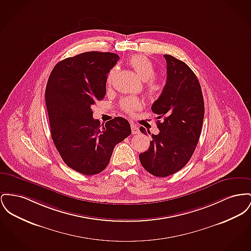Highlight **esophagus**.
Masks as SVG:
<instances>
[{
  "instance_id": "esophagus-1",
  "label": "esophagus",
  "mask_w": 251,
  "mask_h": 251,
  "mask_svg": "<svg viewBox=\"0 0 251 251\" xmlns=\"http://www.w3.org/2000/svg\"><path fill=\"white\" fill-rule=\"evenodd\" d=\"M131 129H132V133H133V134H137V133H140L139 128H138L135 124H133V123L131 124Z\"/></svg>"
}]
</instances>
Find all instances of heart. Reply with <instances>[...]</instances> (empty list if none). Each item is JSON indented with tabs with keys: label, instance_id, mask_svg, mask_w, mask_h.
<instances>
[{
	"label": "heart",
	"instance_id": "b5f03b06",
	"mask_svg": "<svg viewBox=\"0 0 251 251\" xmlns=\"http://www.w3.org/2000/svg\"><path fill=\"white\" fill-rule=\"evenodd\" d=\"M128 62L130 66L133 68V71L139 76V78L147 82L146 87L150 97L153 99L159 97L164 86L162 80L159 77L154 76L155 69L153 63L143 55H134L129 59ZM115 75L116 69H112L107 77L108 84L112 83ZM120 107L124 112L132 114L141 108V101L133 97L126 98L121 100Z\"/></svg>",
	"mask_w": 251,
	"mask_h": 251
}]
</instances>
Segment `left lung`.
I'll return each mask as SVG.
<instances>
[{"label":"left lung","instance_id":"8db88e82","mask_svg":"<svg viewBox=\"0 0 251 251\" xmlns=\"http://www.w3.org/2000/svg\"><path fill=\"white\" fill-rule=\"evenodd\" d=\"M167 81L158 100L151 106L157 115L158 134L151 133L146 151L139 154L143 168L157 177L172 176L186 166L198 143L205 114L200 83L182 60L164 55ZM140 132L150 131L140 127Z\"/></svg>","mask_w":251,"mask_h":251}]
</instances>
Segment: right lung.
Masks as SVG:
<instances>
[{
    "label": "right lung",
    "mask_w": 251,
    "mask_h": 251,
    "mask_svg": "<svg viewBox=\"0 0 251 251\" xmlns=\"http://www.w3.org/2000/svg\"><path fill=\"white\" fill-rule=\"evenodd\" d=\"M117 54L91 51L59 61L49 75L45 102L53 142L64 163L75 172L94 176L108 166L114 148L132 131L125 118L100 126L92 105L103 100L107 74Z\"/></svg>",
    "instance_id": "obj_1"
}]
</instances>
